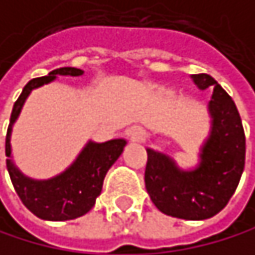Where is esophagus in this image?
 I'll return each mask as SVG.
<instances>
[{
	"instance_id": "1",
	"label": "esophagus",
	"mask_w": 255,
	"mask_h": 255,
	"mask_svg": "<svg viewBox=\"0 0 255 255\" xmlns=\"http://www.w3.org/2000/svg\"><path fill=\"white\" fill-rule=\"evenodd\" d=\"M128 137L132 141H143L144 137H146V132H144V129L140 126H132L128 129Z\"/></svg>"
}]
</instances>
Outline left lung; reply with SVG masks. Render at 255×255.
I'll return each instance as SVG.
<instances>
[{
    "label": "left lung",
    "instance_id": "obj_1",
    "mask_svg": "<svg viewBox=\"0 0 255 255\" xmlns=\"http://www.w3.org/2000/svg\"><path fill=\"white\" fill-rule=\"evenodd\" d=\"M192 81L199 90L213 87L207 104L210 128L198 163L182 168L171 155L146 148L144 185L165 215L199 221L217 215L232 198L245 168L246 140L237 106L223 87L209 74H192Z\"/></svg>",
    "mask_w": 255,
    "mask_h": 255
}]
</instances>
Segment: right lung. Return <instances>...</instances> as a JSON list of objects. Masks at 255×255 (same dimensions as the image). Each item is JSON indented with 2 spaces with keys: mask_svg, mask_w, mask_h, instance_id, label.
<instances>
[{
  "mask_svg": "<svg viewBox=\"0 0 255 255\" xmlns=\"http://www.w3.org/2000/svg\"><path fill=\"white\" fill-rule=\"evenodd\" d=\"M84 71L73 67H63L48 73V76L29 81L15 101L10 123L5 135L7 171L16 195L35 217L48 221H67L85 215L101 195L104 177L109 168L117 162L126 146L125 138H114L104 143L89 140L78 157L62 173L48 179H32L21 173L12 159V128L18 120L21 109L32 90L57 79V76H82Z\"/></svg>",
  "mask_w": 255,
  "mask_h": 255,
  "instance_id": "right-lung-1",
  "label": "right lung"
}]
</instances>
